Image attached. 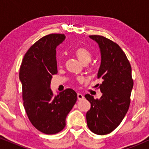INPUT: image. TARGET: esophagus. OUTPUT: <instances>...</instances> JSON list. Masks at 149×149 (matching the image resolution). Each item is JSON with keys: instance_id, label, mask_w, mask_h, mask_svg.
<instances>
[{"instance_id": "1", "label": "esophagus", "mask_w": 149, "mask_h": 149, "mask_svg": "<svg viewBox=\"0 0 149 149\" xmlns=\"http://www.w3.org/2000/svg\"><path fill=\"white\" fill-rule=\"evenodd\" d=\"M77 96H78V100H83V98H84V96H83V95H82V94H80V93H78V95H77Z\"/></svg>"}]
</instances>
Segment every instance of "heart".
I'll return each instance as SVG.
<instances>
[{
    "mask_svg": "<svg viewBox=\"0 0 149 149\" xmlns=\"http://www.w3.org/2000/svg\"><path fill=\"white\" fill-rule=\"evenodd\" d=\"M75 54L76 57L78 58V60L83 64L86 65L90 63L92 60V54L89 49L85 47H79L75 50ZM62 61L61 59L58 60V65L61 66Z\"/></svg>",
    "mask_w": 149,
    "mask_h": 149,
    "instance_id": "heart-1",
    "label": "heart"
}]
</instances>
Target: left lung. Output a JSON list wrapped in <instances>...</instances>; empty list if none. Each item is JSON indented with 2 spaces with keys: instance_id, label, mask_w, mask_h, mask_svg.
<instances>
[{
  "instance_id": "8db88e82",
  "label": "left lung",
  "mask_w": 149,
  "mask_h": 149,
  "mask_svg": "<svg viewBox=\"0 0 149 149\" xmlns=\"http://www.w3.org/2000/svg\"><path fill=\"white\" fill-rule=\"evenodd\" d=\"M100 46L102 61L97 78L102 80L98 88L100 99L87 94L85 97L91 104L87 112V125L92 132L99 135L111 133L120 124L130 104L132 90L130 63L120 47L107 38L90 36Z\"/></svg>"
}]
</instances>
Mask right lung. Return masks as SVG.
Segmentation results:
<instances>
[{"label":"right lung","instance_id":"obj_1","mask_svg":"<svg viewBox=\"0 0 149 149\" xmlns=\"http://www.w3.org/2000/svg\"><path fill=\"white\" fill-rule=\"evenodd\" d=\"M64 34L51 33L39 39L26 52L19 69L24 107L30 122L46 134H57L66 126V118L77 101V94L66 89L54 95L52 76L57 74L56 47Z\"/></svg>","mask_w":149,"mask_h":149}]
</instances>
